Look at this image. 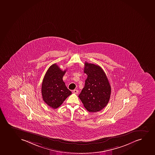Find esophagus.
<instances>
[{"mask_svg": "<svg viewBox=\"0 0 155 155\" xmlns=\"http://www.w3.org/2000/svg\"><path fill=\"white\" fill-rule=\"evenodd\" d=\"M73 93L76 94H77L78 93V91L77 90H74L73 91Z\"/></svg>", "mask_w": 155, "mask_h": 155, "instance_id": "esophagus-1", "label": "esophagus"}]
</instances>
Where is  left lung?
<instances>
[{
	"label": "left lung",
	"mask_w": 155,
	"mask_h": 155,
	"mask_svg": "<svg viewBox=\"0 0 155 155\" xmlns=\"http://www.w3.org/2000/svg\"><path fill=\"white\" fill-rule=\"evenodd\" d=\"M84 73L87 78L79 97L87 111H100L107 105L111 94L107 77L100 66L86 62Z\"/></svg>",
	"instance_id": "left-lung-1"
}]
</instances>
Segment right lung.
<instances>
[{
    "instance_id": "1",
    "label": "right lung",
    "mask_w": 155,
    "mask_h": 155,
    "mask_svg": "<svg viewBox=\"0 0 155 155\" xmlns=\"http://www.w3.org/2000/svg\"><path fill=\"white\" fill-rule=\"evenodd\" d=\"M66 71H63L57 64H53L48 69L42 81V99L53 109L60 106L71 94L63 80Z\"/></svg>"
}]
</instances>
